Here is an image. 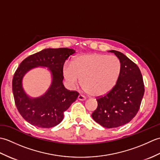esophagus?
Masks as SVG:
<instances>
[{
    "mask_svg": "<svg viewBox=\"0 0 160 160\" xmlns=\"http://www.w3.org/2000/svg\"><path fill=\"white\" fill-rule=\"evenodd\" d=\"M78 99L79 100L84 101V100H86V97H85V96H84L83 95H81V94H80L79 96H78Z\"/></svg>",
    "mask_w": 160,
    "mask_h": 160,
    "instance_id": "esophagus-1",
    "label": "esophagus"
}]
</instances>
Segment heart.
<instances>
[{
  "label": "heart",
  "mask_w": 160,
  "mask_h": 160,
  "mask_svg": "<svg viewBox=\"0 0 160 160\" xmlns=\"http://www.w3.org/2000/svg\"><path fill=\"white\" fill-rule=\"evenodd\" d=\"M122 71V63L117 56L100 53L76 56L71 64H65L62 75L71 86L80 82L84 89L93 96L108 93L116 85Z\"/></svg>",
  "instance_id": "b5f03b06"
}]
</instances>
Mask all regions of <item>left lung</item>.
I'll use <instances>...</instances> for the list:
<instances>
[{
    "instance_id": "left-lung-1",
    "label": "left lung",
    "mask_w": 160,
    "mask_h": 160,
    "mask_svg": "<svg viewBox=\"0 0 160 160\" xmlns=\"http://www.w3.org/2000/svg\"><path fill=\"white\" fill-rule=\"evenodd\" d=\"M109 52L121 61L120 76L110 92L97 98L98 107L91 115L97 123L108 128L131 121L140 109L144 93L143 78L137 64L120 52Z\"/></svg>"
}]
</instances>
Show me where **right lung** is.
<instances>
[{"mask_svg":"<svg viewBox=\"0 0 160 160\" xmlns=\"http://www.w3.org/2000/svg\"><path fill=\"white\" fill-rule=\"evenodd\" d=\"M75 52L69 48L45 49L26 58L13 75L12 91L16 106L25 120L35 127L52 128L60 124L64 112L76 100L79 93L67 90L63 85L62 68L65 60ZM48 67L52 75V82L43 96L32 98L22 85L24 74L36 66Z\"/></svg>","mask_w":160,"mask_h":160,"instance_id":"right-lung-1","label":"right lung"}]
</instances>
